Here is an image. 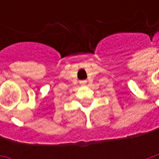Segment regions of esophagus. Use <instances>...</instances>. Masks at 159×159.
I'll list each match as a JSON object with an SVG mask.
<instances>
[{
	"mask_svg": "<svg viewBox=\"0 0 159 159\" xmlns=\"http://www.w3.org/2000/svg\"><path fill=\"white\" fill-rule=\"evenodd\" d=\"M80 83H81L82 85H86L87 81L86 80H84V81H81V82H80Z\"/></svg>",
	"mask_w": 159,
	"mask_h": 159,
	"instance_id": "1",
	"label": "esophagus"
}]
</instances>
